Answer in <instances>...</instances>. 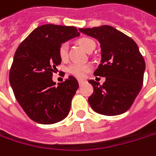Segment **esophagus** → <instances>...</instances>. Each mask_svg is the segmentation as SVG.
Instances as JSON below:
<instances>
[{
    "instance_id": "1",
    "label": "esophagus",
    "mask_w": 156,
    "mask_h": 156,
    "mask_svg": "<svg viewBox=\"0 0 156 156\" xmlns=\"http://www.w3.org/2000/svg\"><path fill=\"white\" fill-rule=\"evenodd\" d=\"M78 82H79V84H80V86H81V85H82V84L85 82V81H83V80H78Z\"/></svg>"
}]
</instances>
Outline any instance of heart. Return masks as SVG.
<instances>
[{
    "instance_id": "obj_1",
    "label": "heart",
    "mask_w": 156,
    "mask_h": 156,
    "mask_svg": "<svg viewBox=\"0 0 156 156\" xmlns=\"http://www.w3.org/2000/svg\"><path fill=\"white\" fill-rule=\"evenodd\" d=\"M80 44L83 47V49L88 52L94 51V49L96 48V42L90 38H88V37L82 38L80 40ZM68 47H69L68 43H63L59 46L58 54H59V57L62 60H66L68 58ZM89 69H90V66L86 64L73 63L68 66L67 71L70 74L75 75L76 77L82 78L84 76V74L89 71Z\"/></svg>"
}]
</instances>
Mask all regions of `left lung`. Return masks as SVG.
I'll use <instances>...</instances> for the list:
<instances>
[{"instance_id":"8db88e82","label":"left lung","mask_w":156,"mask_h":156,"mask_svg":"<svg viewBox=\"0 0 156 156\" xmlns=\"http://www.w3.org/2000/svg\"><path fill=\"white\" fill-rule=\"evenodd\" d=\"M80 31L100 43L101 63L94 74L105 77L103 85L89 81L94 89L89 104L96 112L105 116L126 112L143 84L146 65L137 44L109 25L80 29Z\"/></svg>"}]
</instances>
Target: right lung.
<instances>
[{"instance_id": "right-lung-1", "label": "right lung", "mask_w": 156, "mask_h": 156, "mask_svg": "<svg viewBox=\"0 0 156 156\" xmlns=\"http://www.w3.org/2000/svg\"><path fill=\"white\" fill-rule=\"evenodd\" d=\"M79 36L74 26L44 24L36 28L15 53L9 83L18 104L37 123L55 124L69 113L79 83L69 75L56 85L52 73L61 63V44Z\"/></svg>"}]
</instances>
